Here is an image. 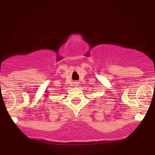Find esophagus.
<instances>
[{
    "instance_id": "1",
    "label": "esophagus",
    "mask_w": 155,
    "mask_h": 155,
    "mask_svg": "<svg viewBox=\"0 0 155 155\" xmlns=\"http://www.w3.org/2000/svg\"><path fill=\"white\" fill-rule=\"evenodd\" d=\"M78 84H78V82H75V83H74V85H75V86H77Z\"/></svg>"
}]
</instances>
